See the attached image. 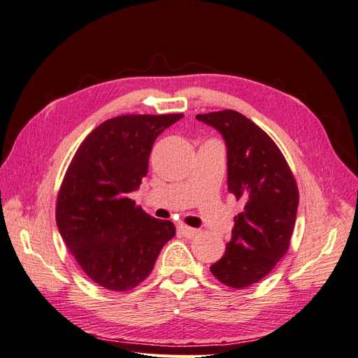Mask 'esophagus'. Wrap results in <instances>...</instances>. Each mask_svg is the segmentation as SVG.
<instances>
[{
  "label": "esophagus",
  "instance_id": "1",
  "mask_svg": "<svg viewBox=\"0 0 358 358\" xmlns=\"http://www.w3.org/2000/svg\"><path fill=\"white\" fill-rule=\"evenodd\" d=\"M179 231L185 237H188V239H191V237H194L199 233V230L191 229V227H188V225H179Z\"/></svg>",
  "mask_w": 358,
  "mask_h": 358
}]
</instances>
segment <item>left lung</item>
<instances>
[{"instance_id":"8db88e82","label":"left lung","mask_w":358,"mask_h":358,"mask_svg":"<svg viewBox=\"0 0 358 358\" xmlns=\"http://www.w3.org/2000/svg\"><path fill=\"white\" fill-rule=\"evenodd\" d=\"M196 117L222 134L229 191L243 201L231 241L210 272L221 284L242 289L266 278L288 251L299 208L297 182L278 145L251 119L229 109Z\"/></svg>"}]
</instances>
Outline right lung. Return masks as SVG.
I'll list each match as a JSON object with an SVG mask.
<instances>
[{
  "mask_svg": "<svg viewBox=\"0 0 358 358\" xmlns=\"http://www.w3.org/2000/svg\"><path fill=\"white\" fill-rule=\"evenodd\" d=\"M182 113L122 115L86 136L64 175L57 224L90 279L110 291H129L150 275L175 224L149 216L129 194L148 175L155 138Z\"/></svg>",
  "mask_w": 358,
  "mask_h": 358,
  "instance_id": "add662e5",
  "label": "right lung"
}]
</instances>
